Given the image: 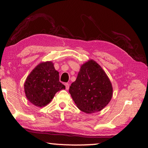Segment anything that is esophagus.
I'll return each instance as SVG.
<instances>
[{
	"label": "esophagus",
	"mask_w": 148,
	"mask_h": 148,
	"mask_svg": "<svg viewBox=\"0 0 148 148\" xmlns=\"http://www.w3.org/2000/svg\"><path fill=\"white\" fill-rule=\"evenodd\" d=\"M64 85H65V87H66V89L68 90L69 89V84L66 83Z\"/></svg>",
	"instance_id": "esophagus-1"
}]
</instances>
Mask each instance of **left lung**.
Here are the masks:
<instances>
[{
    "label": "left lung",
    "instance_id": "8db88e82",
    "mask_svg": "<svg viewBox=\"0 0 148 148\" xmlns=\"http://www.w3.org/2000/svg\"><path fill=\"white\" fill-rule=\"evenodd\" d=\"M69 92L77 107L87 114L98 112L111 101L113 88L102 67L93 60L82 65Z\"/></svg>",
    "mask_w": 148,
    "mask_h": 148
}]
</instances>
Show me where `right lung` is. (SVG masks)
I'll return each mask as SVG.
<instances>
[{
  "label": "right lung",
  "instance_id": "add662e5",
  "mask_svg": "<svg viewBox=\"0 0 148 148\" xmlns=\"http://www.w3.org/2000/svg\"><path fill=\"white\" fill-rule=\"evenodd\" d=\"M64 89L65 86L59 82V72L55 69L51 61L37 65L24 84L27 99L38 107L48 104L57 92Z\"/></svg>",
  "mask_w": 148,
  "mask_h": 148
}]
</instances>
